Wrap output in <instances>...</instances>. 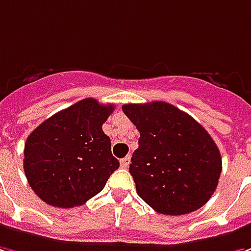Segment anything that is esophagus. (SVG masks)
I'll list each match as a JSON object with an SVG mask.
<instances>
[{"instance_id": "obj_1", "label": "esophagus", "mask_w": 251, "mask_h": 251, "mask_svg": "<svg viewBox=\"0 0 251 251\" xmlns=\"http://www.w3.org/2000/svg\"><path fill=\"white\" fill-rule=\"evenodd\" d=\"M129 164H130V155H127V157L121 160V167H122V168H127Z\"/></svg>"}]
</instances>
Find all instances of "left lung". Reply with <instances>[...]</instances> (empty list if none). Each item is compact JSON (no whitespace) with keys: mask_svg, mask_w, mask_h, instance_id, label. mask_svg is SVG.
<instances>
[{"mask_svg":"<svg viewBox=\"0 0 251 251\" xmlns=\"http://www.w3.org/2000/svg\"><path fill=\"white\" fill-rule=\"evenodd\" d=\"M140 132L129 172L136 192L164 215L189 214L210 200L221 171V152L208 132L172 104H125Z\"/></svg>","mask_w":251,"mask_h":251,"instance_id":"obj_1","label":"left lung"}]
</instances>
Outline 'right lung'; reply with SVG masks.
I'll use <instances>...</instances> for the list:
<instances>
[{
    "label": "right lung",
    "instance_id": "obj_1",
    "mask_svg": "<svg viewBox=\"0 0 251 251\" xmlns=\"http://www.w3.org/2000/svg\"><path fill=\"white\" fill-rule=\"evenodd\" d=\"M114 105L84 99L46 119L25 143L23 169L33 192L59 208L83 205L119 167L102 124Z\"/></svg>",
    "mask_w": 251,
    "mask_h": 251
}]
</instances>
